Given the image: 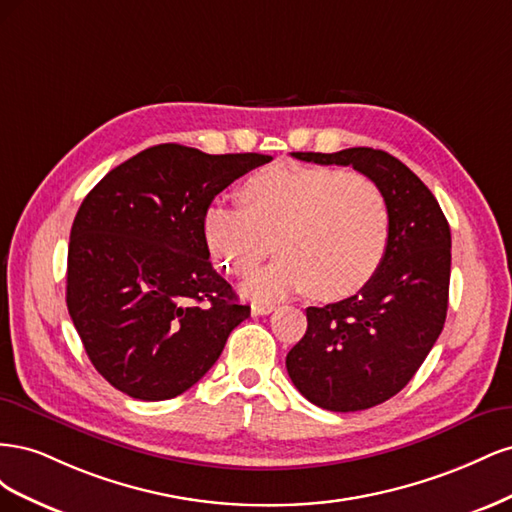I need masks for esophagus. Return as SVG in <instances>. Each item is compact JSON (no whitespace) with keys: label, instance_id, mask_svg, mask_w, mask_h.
<instances>
[{"label":"esophagus","instance_id":"1","mask_svg":"<svg viewBox=\"0 0 512 512\" xmlns=\"http://www.w3.org/2000/svg\"><path fill=\"white\" fill-rule=\"evenodd\" d=\"M271 312H275V305H252V314L254 316H267V314H271Z\"/></svg>","mask_w":512,"mask_h":512}]
</instances>
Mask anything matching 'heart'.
I'll return each instance as SVG.
<instances>
[{"label":"heart","mask_w":512,"mask_h":512,"mask_svg":"<svg viewBox=\"0 0 512 512\" xmlns=\"http://www.w3.org/2000/svg\"><path fill=\"white\" fill-rule=\"evenodd\" d=\"M241 203L213 200L203 235L213 260L232 275L252 273L277 235V256L243 292L277 301L309 288L333 301L363 288L386 254L391 215L378 185L361 173L280 168L245 183Z\"/></svg>","instance_id":"heart-1"}]
</instances>
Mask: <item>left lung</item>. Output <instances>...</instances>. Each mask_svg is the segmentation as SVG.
Here are the masks:
<instances>
[{
    "label": "left lung",
    "instance_id": "left-lung-1",
    "mask_svg": "<svg viewBox=\"0 0 512 512\" xmlns=\"http://www.w3.org/2000/svg\"><path fill=\"white\" fill-rule=\"evenodd\" d=\"M292 156L352 166L389 205V245L374 277L354 297L307 307V331L286 356L292 384L312 404L331 412L374 408L404 389L442 333L451 228L436 196L391 153L352 147Z\"/></svg>",
    "mask_w": 512,
    "mask_h": 512
}]
</instances>
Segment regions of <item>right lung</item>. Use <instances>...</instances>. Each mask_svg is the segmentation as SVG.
Returning a JSON list of instances; mask_svg holds the SVG:
<instances>
[{"label":"right lung","mask_w":512,"mask_h":512,"mask_svg":"<svg viewBox=\"0 0 512 512\" xmlns=\"http://www.w3.org/2000/svg\"><path fill=\"white\" fill-rule=\"evenodd\" d=\"M271 160L164 143L85 196L70 230L66 303L89 361L117 391L143 401L181 395L250 316L211 265L203 213Z\"/></svg>","instance_id":"obj_1"}]
</instances>
